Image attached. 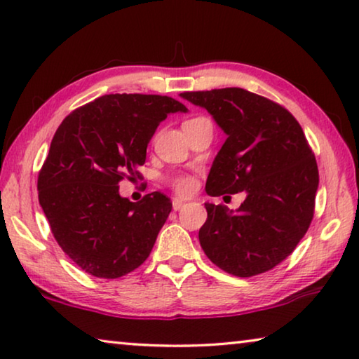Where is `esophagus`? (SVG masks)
Segmentation results:
<instances>
[{
	"instance_id": "34e87169",
	"label": "esophagus",
	"mask_w": 359,
	"mask_h": 359,
	"mask_svg": "<svg viewBox=\"0 0 359 359\" xmlns=\"http://www.w3.org/2000/svg\"><path fill=\"white\" fill-rule=\"evenodd\" d=\"M182 208H184V201L177 200V198H175V200L172 201V209H174V210H180Z\"/></svg>"
}]
</instances>
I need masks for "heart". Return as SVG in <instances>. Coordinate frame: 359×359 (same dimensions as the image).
<instances>
[{
  "mask_svg": "<svg viewBox=\"0 0 359 359\" xmlns=\"http://www.w3.org/2000/svg\"><path fill=\"white\" fill-rule=\"evenodd\" d=\"M196 119V118H193ZM170 185H172V189L179 193V195H190V193L195 190V185L196 182L195 179L191 177V175H177V177H172L170 179Z\"/></svg>",
  "mask_w": 359,
  "mask_h": 359,
  "instance_id": "b5f03b06",
  "label": "heart"
}]
</instances>
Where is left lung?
Returning a JSON list of instances; mask_svg holds the SVG:
<instances>
[{
  "label": "left lung",
  "instance_id": "8db88e82",
  "mask_svg": "<svg viewBox=\"0 0 359 359\" xmlns=\"http://www.w3.org/2000/svg\"><path fill=\"white\" fill-rule=\"evenodd\" d=\"M204 107L229 135L208 175L210 196L246 191L236 212L204 203L200 244L230 275H260L287 259L315 214L320 184L315 153L283 105L241 88L182 93Z\"/></svg>",
  "mask_w": 359,
  "mask_h": 359
}]
</instances>
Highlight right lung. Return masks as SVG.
<instances>
[{"mask_svg": "<svg viewBox=\"0 0 359 359\" xmlns=\"http://www.w3.org/2000/svg\"><path fill=\"white\" fill-rule=\"evenodd\" d=\"M182 102L155 94H108L73 110L38 174V200L50 231L79 269L97 278L124 276L149 257L172 209L166 195L133 203L119 182L140 179L147 145Z\"/></svg>", "mask_w": 359, "mask_h": 359, "instance_id": "add662e5", "label": "right lung"}]
</instances>
